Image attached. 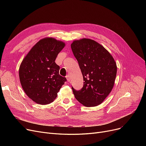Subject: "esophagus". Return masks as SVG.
Wrapping results in <instances>:
<instances>
[{
  "label": "esophagus",
  "mask_w": 146,
  "mask_h": 146,
  "mask_svg": "<svg viewBox=\"0 0 146 146\" xmlns=\"http://www.w3.org/2000/svg\"><path fill=\"white\" fill-rule=\"evenodd\" d=\"M66 79H67V80L68 82H70V76L69 75V74L67 75V76H66Z\"/></svg>",
  "instance_id": "34e87169"
}]
</instances>
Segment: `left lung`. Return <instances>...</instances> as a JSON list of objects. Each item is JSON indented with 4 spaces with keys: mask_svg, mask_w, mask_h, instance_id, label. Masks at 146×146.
I'll return each mask as SVG.
<instances>
[{
    "mask_svg": "<svg viewBox=\"0 0 146 146\" xmlns=\"http://www.w3.org/2000/svg\"><path fill=\"white\" fill-rule=\"evenodd\" d=\"M71 48L84 81L79 90L72 87L76 99L87 107L100 105L113 88L117 71L115 61L102 45L92 40H75Z\"/></svg>",
    "mask_w": 146,
    "mask_h": 146,
    "instance_id": "1",
    "label": "left lung"
}]
</instances>
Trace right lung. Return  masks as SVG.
<instances>
[{"instance_id": "right-lung-1", "label": "right lung", "mask_w": 146, "mask_h": 146, "mask_svg": "<svg viewBox=\"0 0 146 146\" xmlns=\"http://www.w3.org/2000/svg\"><path fill=\"white\" fill-rule=\"evenodd\" d=\"M65 43L53 38H45L31 49L21 64L19 76L22 89L36 104L53 102L66 78L59 74L55 60Z\"/></svg>"}]
</instances>
